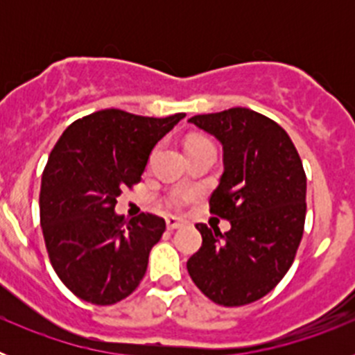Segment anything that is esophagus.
I'll use <instances>...</instances> for the list:
<instances>
[{
    "label": "esophagus",
    "instance_id": "34e87169",
    "mask_svg": "<svg viewBox=\"0 0 355 355\" xmlns=\"http://www.w3.org/2000/svg\"><path fill=\"white\" fill-rule=\"evenodd\" d=\"M183 225V222L180 220V218H175V216H168L167 218V229L168 231H174V229L181 227Z\"/></svg>",
    "mask_w": 355,
    "mask_h": 355
}]
</instances>
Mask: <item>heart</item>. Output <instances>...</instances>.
I'll return each mask as SVG.
<instances>
[{"mask_svg":"<svg viewBox=\"0 0 355 355\" xmlns=\"http://www.w3.org/2000/svg\"><path fill=\"white\" fill-rule=\"evenodd\" d=\"M205 142H209V140L205 139V137H192V139H188L187 149H188V147L197 146V144H205ZM190 199H192V193H190V192L175 190V192H172L171 196L167 197V205L172 206V208H181V206L187 205Z\"/></svg>","mask_w":355,"mask_h":355,"instance_id":"b5f03b06","label":"heart"}]
</instances>
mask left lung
Segmentation results:
<instances>
[{
	"label": "left lung",
	"mask_w": 355,
	"mask_h": 355,
	"mask_svg": "<svg viewBox=\"0 0 355 355\" xmlns=\"http://www.w3.org/2000/svg\"><path fill=\"white\" fill-rule=\"evenodd\" d=\"M224 147V174L209 213L227 233L196 224L202 245L188 274L211 302L245 306L270 293L290 270L306 222V172L286 131L249 108L190 119Z\"/></svg>",
	"instance_id": "left-lung-1"
}]
</instances>
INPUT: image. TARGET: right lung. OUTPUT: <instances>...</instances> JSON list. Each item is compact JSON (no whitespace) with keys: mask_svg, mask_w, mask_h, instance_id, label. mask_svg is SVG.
<instances>
[{"mask_svg":"<svg viewBox=\"0 0 355 355\" xmlns=\"http://www.w3.org/2000/svg\"><path fill=\"white\" fill-rule=\"evenodd\" d=\"M184 117L99 110L78 119L53 147L40 183V225L62 283L96 306L130 297L144 279L165 220L115 215L122 190L142 180L150 150Z\"/></svg>","mask_w":355,"mask_h":355,"instance_id":"right-lung-1","label":"right lung"}]
</instances>
